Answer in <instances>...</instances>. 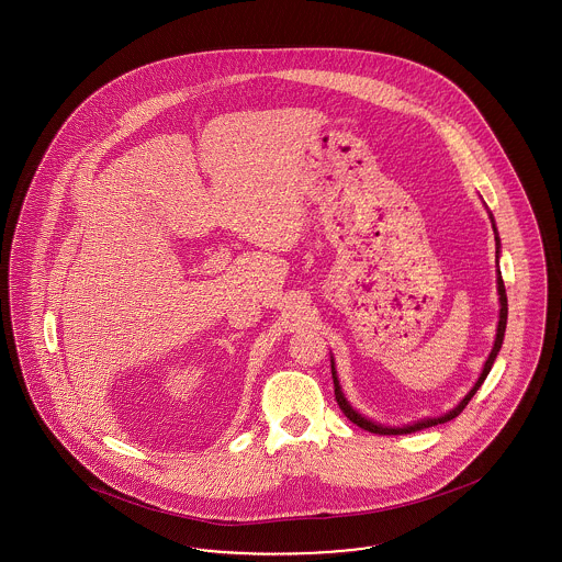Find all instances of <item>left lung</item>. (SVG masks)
<instances>
[{
  "label": "left lung",
  "mask_w": 562,
  "mask_h": 562,
  "mask_svg": "<svg viewBox=\"0 0 562 562\" xmlns=\"http://www.w3.org/2000/svg\"><path fill=\"white\" fill-rule=\"evenodd\" d=\"M488 216H491L493 232H495L496 293H498V307H501V310H498V325H496L495 346H493V350H491V355H488L486 363L482 367V373H480L477 382L473 384V389H471L467 395L462 396L461 401H459V405H454L450 412H446V414H441V416H435V418H420V420H416V423H412V425L389 427V425H382V423H375V420L367 418V416H363L361 412H357V409L350 405V401L346 398L344 391H341V384H339V378H337V369H335V361H333V357H330V373H333V384H335V398H337V405L341 407V412H344V414H346V416H348L357 427L369 430V432H378V435H403V432H414V430L429 429V427H435V425H443V423H448V420L457 418V416L461 414L462 409L467 407V403L471 401V396L475 395V393L480 391V386L484 384L486 375L491 373V369H493V364H495L496 355H498V350H501V346H503L505 327H507V295H505V284H503V278H501V271H498L501 239H498V232H496L495 216H493V212H488Z\"/></svg>",
  "instance_id": "left-lung-1"
}]
</instances>
